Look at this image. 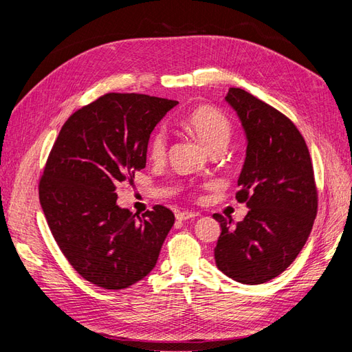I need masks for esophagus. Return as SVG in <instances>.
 <instances>
[{
  "mask_svg": "<svg viewBox=\"0 0 352 352\" xmlns=\"http://www.w3.org/2000/svg\"><path fill=\"white\" fill-rule=\"evenodd\" d=\"M197 216H198V212H195V211H180L176 214V219L179 221H184V220H188V219H194Z\"/></svg>",
  "mask_w": 352,
  "mask_h": 352,
  "instance_id": "obj_1",
  "label": "esophagus"
}]
</instances>
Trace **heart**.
Returning <instances> with one entry per match:
<instances>
[{"label": "heart", "instance_id": "b5f03b06", "mask_svg": "<svg viewBox=\"0 0 352 352\" xmlns=\"http://www.w3.org/2000/svg\"><path fill=\"white\" fill-rule=\"evenodd\" d=\"M185 124L188 131L204 145L208 151L214 148H225L232 136V124L225 114L210 107H199L189 113ZM167 140L164 129H157L148 142V155L153 160H162L166 155Z\"/></svg>", "mask_w": 352, "mask_h": 352}]
</instances>
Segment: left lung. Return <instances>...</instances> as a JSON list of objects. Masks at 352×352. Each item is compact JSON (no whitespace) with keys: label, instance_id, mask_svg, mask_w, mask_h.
Returning <instances> with one entry per match:
<instances>
[{"label":"left lung","instance_id":"1","mask_svg":"<svg viewBox=\"0 0 352 352\" xmlns=\"http://www.w3.org/2000/svg\"><path fill=\"white\" fill-rule=\"evenodd\" d=\"M225 101L247 136L236 199L247 216L236 225L220 214L216 265L230 279L260 285L285 272L305 245L317 214V189L302 135L285 114L250 92L230 88Z\"/></svg>","mask_w":352,"mask_h":352}]
</instances>
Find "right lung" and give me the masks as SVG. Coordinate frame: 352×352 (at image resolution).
<instances>
[{"label":"right lung","mask_w":352,"mask_h":352,"mask_svg":"<svg viewBox=\"0 0 352 352\" xmlns=\"http://www.w3.org/2000/svg\"><path fill=\"white\" fill-rule=\"evenodd\" d=\"M177 101L105 94L63 124L39 182V201L61 252L83 279L124 289L150 273L175 223L155 206L142 217L117 206L116 188L146 164L150 135Z\"/></svg>","instance_id":"right-lung-1"}]
</instances>
